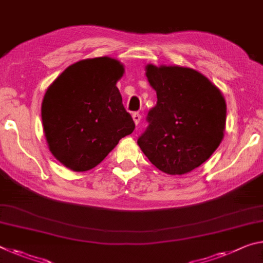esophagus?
I'll use <instances>...</instances> for the list:
<instances>
[{"instance_id": "1", "label": "esophagus", "mask_w": 263, "mask_h": 263, "mask_svg": "<svg viewBox=\"0 0 263 263\" xmlns=\"http://www.w3.org/2000/svg\"><path fill=\"white\" fill-rule=\"evenodd\" d=\"M132 118H133V122H135V124H136V125H138V124L140 123V118H141V116H140L139 112H135V114L132 115Z\"/></svg>"}]
</instances>
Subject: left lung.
<instances>
[{
  "mask_svg": "<svg viewBox=\"0 0 263 263\" xmlns=\"http://www.w3.org/2000/svg\"><path fill=\"white\" fill-rule=\"evenodd\" d=\"M146 77L158 101L148 111V126L139 137V147L162 172L189 173L221 143L227 109L223 96L191 68L148 64Z\"/></svg>",
  "mask_w": 263,
  "mask_h": 263,
  "instance_id": "left-lung-1",
  "label": "left lung"
}]
</instances>
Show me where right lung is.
I'll return each instance as SVG.
<instances>
[{"label":"right lung","instance_id":"obj_1","mask_svg":"<svg viewBox=\"0 0 263 263\" xmlns=\"http://www.w3.org/2000/svg\"><path fill=\"white\" fill-rule=\"evenodd\" d=\"M123 73V64L114 58H89L70 65L48 87L43 130L50 152L65 167H96L135 130L116 85Z\"/></svg>","mask_w":263,"mask_h":263}]
</instances>
